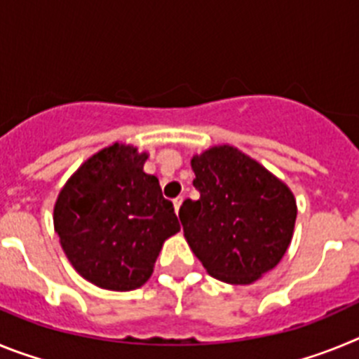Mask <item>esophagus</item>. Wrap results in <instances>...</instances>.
<instances>
[{
    "label": "esophagus",
    "mask_w": 359,
    "mask_h": 359,
    "mask_svg": "<svg viewBox=\"0 0 359 359\" xmlns=\"http://www.w3.org/2000/svg\"><path fill=\"white\" fill-rule=\"evenodd\" d=\"M182 203H183V196H180V198L174 199V210H176V214L180 212V207H182Z\"/></svg>",
    "instance_id": "34e87169"
}]
</instances>
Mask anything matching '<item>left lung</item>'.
I'll return each mask as SVG.
<instances>
[{
  "label": "left lung",
  "instance_id": "1",
  "mask_svg": "<svg viewBox=\"0 0 359 359\" xmlns=\"http://www.w3.org/2000/svg\"><path fill=\"white\" fill-rule=\"evenodd\" d=\"M199 199L180 208L183 233L208 273L228 284H252L286 253L297 201L284 182L231 145L190 161Z\"/></svg>",
  "mask_w": 359,
  "mask_h": 359
}]
</instances>
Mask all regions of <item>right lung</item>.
Returning a JSON list of instances; mask_svg holds the SVG:
<instances>
[{
    "label": "right lung",
    "mask_w": 359,
    "mask_h": 359,
    "mask_svg": "<svg viewBox=\"0 0 359 359\" xmlns=\"http://www.w3.org/2000/svg\"><path fill=\"white\" fill-rule=\"evenodd\" d=\"M145 160L133 145H109L79 167L55 201L53 226L68 261L102 290L144 286L165 239L180 231Z\"/></svg>",
    "instance_id": "1"
}]
</instances>
